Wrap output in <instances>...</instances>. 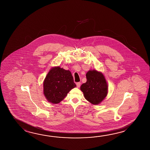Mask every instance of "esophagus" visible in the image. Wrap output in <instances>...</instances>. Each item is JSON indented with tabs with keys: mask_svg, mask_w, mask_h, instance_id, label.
<instances>
[{
	"mask_svg": "<svg viewBox=\"0 0 150 150\" xmlns=\"http://www.w3.org/2000/svg\"><path fill=\"white\" fill-rule=\"evenodd\" d=\"M80 85H81V83L77 82L76 83V86L77 88H80Z\"/></svg>",
	"mask_w": 150,
	"mask_h": 150,
	"instance_id": "34e87169",
	"label": "esophagus"
}]
</instances>
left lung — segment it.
<instances>
[{"label":"left lung","instance_id":"obj_1","mask_svg":"<svg viewBox=\"0 0 150 150\" xmlns=\"http://www.w3.org/2000/svg\"><path fill=\"white\" fill-rule=\"evenodd\" d=\"M86 82L81 86L86 99L93 105L100 103L106 97L108 86L103 74L96 70H89L86 74Z\"/></svg>","mask_w":150,"mask_h":150}]
</instances>
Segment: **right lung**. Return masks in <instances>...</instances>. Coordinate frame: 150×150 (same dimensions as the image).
<instances>
[{"label":"right lung","mask_w":150,"mask_h":150,"mask_svg":"<svg viewBox=\"0 0 150 150\" xmlns=\"http://www.w3.org/2000/svg\"><path fill=\"white\" fill-rule=\"evenodd\" d=\"M76 86L69 70L56 67L50 70L45 79L44 94L49 102L58 104Z\"/></svg>","instance_id":"right-lung-1"}]
</instances>
